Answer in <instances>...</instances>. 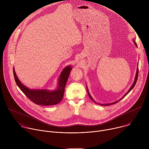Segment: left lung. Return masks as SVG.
I'll list each match as a JSON object with an SVG mask.
<instances>
[{
	"instance_id": "8db88e82",
	"label": "left lung",
	"mask_w": 149,
	"mask_h": 149,
	"mask_svg": "<svg viewBox=\"0 0 149 149\" xmlns=\"http://www.w3.org/2000/svg\"><path fill=\"white\" fill-rule=\"evenodd\" d=\"M134 44H135V45H136V47H137V44L135 42V41L134 40ZM139 65V64H138ZM139 68H138V67H137V71H136V77H135V79H134V82L133 83V84H132V87H130V88L129 89V90L128 91V92H127L120 100H119L118 101H116V102H113V103H110V104H99V103H98L99 105H111V104H116V103H117V102H118L119 101H120L121 100H122L125 96H126L127 94H128L129 93V92L134 88V86L136 85V82H137V78H138V74H139V70H138ZM87 92H88V95H89V97H90V98H91V100H93L94 102H95V103H97L93 99V98L91 97V96L90 95V93H89V92H88V88L87 87Z\"/></svg>"
}]
</instances>
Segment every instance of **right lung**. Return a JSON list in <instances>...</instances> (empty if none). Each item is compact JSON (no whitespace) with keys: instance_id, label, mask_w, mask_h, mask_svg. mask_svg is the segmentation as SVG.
I'll return each instance as SVG.
<instances>
[{"instance_id":"obj_1","label":"right lung","mask_w":149,"mask_h":149,"mask_svg":"<svg viewBox=\"0 0 149 149\" xmlns=\"http://www.w3.org/2000/svg\"><path fill=\"white\" fill-rule=\"evenodd\" d=\"M71 70V66L69 65L62 71L58 80V87L54 91L44 89H29L23 85L19 80L15 73L14 68L13 75L17 86L31 101L35 104L40 105H52L58 104L63 98L65 87Z\"/></svg>"}]
</instances>
